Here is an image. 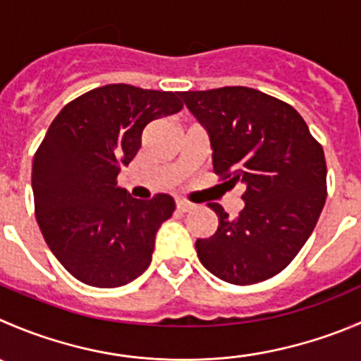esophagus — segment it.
I'll return each mask as SVG.
<instances>
[{
  "instance_id": "34e87169",
  "label": "esophagus",
  "mask_w": 361,
  "mask_h": 361,
  "mask_svg": "<svg viewBox=\"0 0 361 361\" xmlns=\"http://www.w3.org/2000/svg\"><path fill=\"white\" fill-rule=\"evenodd\" d=\"M176 208H178V212L185 213V212H188V209L194 208V204H190V202H188V201H183V199H178V201H176Z\"/></svg>"
}]
</instances>
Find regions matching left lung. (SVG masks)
<instances>
[{"mask_svg":"<svg viewBox=\"0 0 361 361\" xmlns=\"http://www.w3.org/2000/svg\"><path fill=\"white\" fill-rule=\"evenodd\" d=\"M209 137L213 171L245 185L231 219L219 202L215 234L195 241L199 261L236 286L281 274L312 234L326 201L323 146L295 107L245 86L180 93Z\"/></svg>","mask_w":361,"mask_h":361,"instance_id":"8db88e82","label":"left lung"}]
</instances>
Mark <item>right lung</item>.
<instances>
[{"mask_svg": "<svg viewBox=\"0 0 361 361\" xmlns=\"http://www.w3.org/2000/svg\"><path fill=\"white\" fill-rule=\"evenodd\" d=\"M181 107L180 93L107 84L66 104L51 123L31 169L35 213L45 243L77 281L120 288L149 266L174 199H134L116 178L141 148L146 125Z\"/></svg>", "mask_w": 361, "mask_h": 361, "instance_id": "add662e5", "label": "right lung"}]
</instances>
